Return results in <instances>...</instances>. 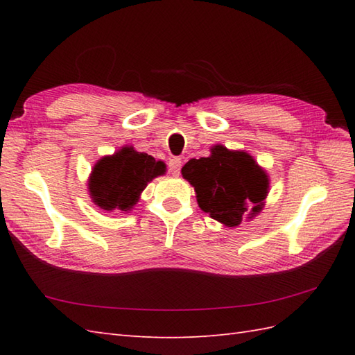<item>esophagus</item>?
I'll list each match as a JSON object with an SVG mask.
<instances>
[{"label":"esophagus","instance_id":"obj_1","mask_svg":"<svg viewBox=\"0 0 355 355\" xmlns=\"http://www.w3.org/2000/svg\"><path fill=\"white\" fill-rule=\"evenodd\" d=\"M180 169H182V160L177 157H173L169 160V172L172 173V175H178L180 173Z\"/></svg>","mask_w":355,"mask_h":355}]
</instances>
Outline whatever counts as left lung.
Here are the masks:
<instances>
[{
  "label": "left lung",
  "instance_id": "obj_1",
  "mask_svg": "<svg viewBox=\"0 0 355 355\" xmlns=\"http://www.w3.org/2000/svg\"><path fill=\"white\" fill-rule=\"evenodd\" d=\"M182 175L193 187L202 212L225 227H236L245 214L252 221L266 206L270 191L268 173L253 155L221 143L210 148L209 157L191 158Z\"/></svg>",
  "mask_w": 355,
  "mask_h": 355
}]
</instances>
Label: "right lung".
Masks as SVG:
<instances>
[{"label": "right lung", "instance_id": "add662e5", "mask_svg": "<svg viewBox=\"0 0 355 355\" xmlns=\"http://www.w3.org/2000/svg\"><path fill=\"white\" fill-rule=\"evenodd\" d=\"M164 173V162L125 145L93 166L88 177L89 198L107 212H131L148 183Z\"/></svg>", "mask_w": 355, "mask_h": 355}]
</instances>
